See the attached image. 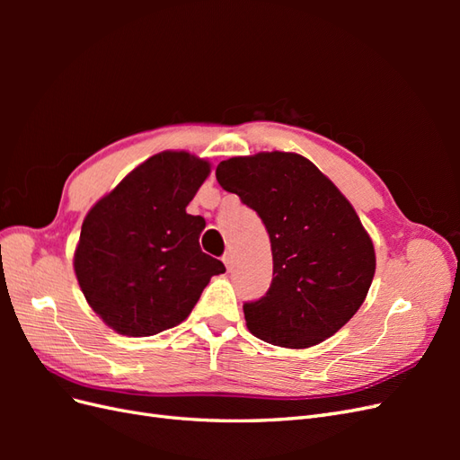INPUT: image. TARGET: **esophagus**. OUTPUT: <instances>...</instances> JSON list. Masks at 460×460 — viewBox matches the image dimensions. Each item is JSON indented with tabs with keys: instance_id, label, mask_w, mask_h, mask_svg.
I'll return each instance as SVG.
<instances>
[{
	"instance_id": "obj_1",
	"label": "esophagus",
	"mask_w": 460,
	"mask_h": 460,
	"mask_svg": "<svg viewBox=\"0 0 460 460\" xmlns=\"http://www.w3.org/2000/svg\"><path fill=\"white\" fill-rule=\"evenodd\" d=\"M222 261H225L226 269L230 270V269H232V255H230V253H225V255H222Z\"/></svg>"
}]
</instances>
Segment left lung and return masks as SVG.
Wrapping results in <instances>:
<instances>
[{"instance_id":"left-lung-1","label":"left lung","mask_w":460,"mask_h":460,"mask_svg":"<svg viewBox=\"0 0 460 460\" xmlns=\"http://www.w3.org/2000/svg\"><path fill=\"white\" fill-rule=\"evenodd\" d=\"M217 180L261 217L272 249V284L243 305L255 338L303 349L333 336L363 305L374 245L353 205L297 153H257L217 166Z\"/></svg>"}]
</instances>
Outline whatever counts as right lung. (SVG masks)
<instances>
[{"mask_svg":"<svg viewBox=\"0 0 460 460\" xmlns=\"http://www.w3.org/2000/svg\"><path fill=\"white\" fill-rule=\"evenodd\" d=\"M211 164L163 151L134 169L82 222L75 272L90 307L122 336L146 338L188 318L226 269L201 252L203 217L188 203Z\"/></svg>","mask_w":460,"mask_h":460,"instance_id":"1","label":"right lung"}]
</instances>
